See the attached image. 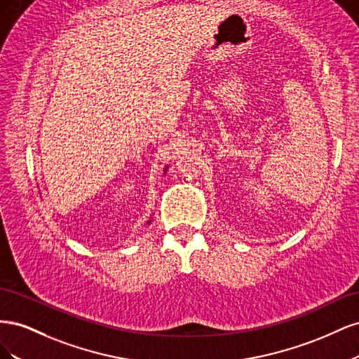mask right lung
Listing matches in <instances>:
<instances>
[{
	"label": "right lung",
	"mask_w": 359,
	"mask_h": 359,
	"mask_svg": "<svg viewBox=\"0 0 359 359\" xmlns=\"http://www.w3.org/2000/svg\"><path fill=\"white\" fill-rule=\"evenodd\" d=\"M168 168H169V166H166V168H165V170H163V172H165V173H166V172H168ZM149 223H151V219H149V222H148V224H149Z\"/></svg>",
	"instance_id": "obj_1"
}]
</instances>
